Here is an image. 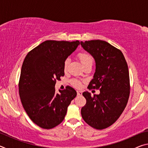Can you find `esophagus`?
Listing matches in <instances>:
<instances>
[{
  "label": "esophagus",
  "mask_w": 148,
  "mask_h": 148,
  "mask_svg": "<svg viewBox=\"0 0 148 148\" xmlns=\"http://www.w3.org/2000/svg\"><path fill=\"white\" fill-rule=\"evenodd\" d=\"M77 95H82V91H77Z\"/></svg>",
  "instance_id": "1"
}]
</instances>
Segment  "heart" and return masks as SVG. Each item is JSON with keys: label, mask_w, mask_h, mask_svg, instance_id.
I'll return each mask as SVG.
<instances>
[{"label": "heart", "mask_w": 148, "mask_h": 148, "mask_svg": "<svg viewBox=\"0 0 148 148\" xmlns=\"http://www.w3.org/2000/svg\"><path fill=\"white\" fill-rule=\"evenodd\" d=\"M78 58L79 59L80 62L82 64V66L84 67L87 66V65L89 64H92L94 62V59L91 55H90L88 53H86V52H82V53H79L78 54ZM70 62V59H66L64 62V64H63V67H64V70L66 71L67 69V67H68L69 64ZM72 84L74 86L76 87H79L81 86V82H79L78 80L77 79H72Z\"/></svg>", "instance_id": "1"}]
</instances>
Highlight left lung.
<instances>
[{
	"mask_svg": "<svg viewBox=\"0 0 148 148\" xmlns=\"http://www.w3.org/2000/svg\"><path fill=\"white\" fill-rule=\"evenodd\" d=\"M80 44L96 63L93 79L88 87L100 90L99 95L92 97L88 91L82 93L86 104L82 108V116L94 129H106L117 121L128 102V65L121 50L106 41L93 40Z\"/></svg>",
	"mask_w": 148,
	"mask_h": 148,
	"instance_id": "obj_1",
	"label": "left lung"
}]
</instances>
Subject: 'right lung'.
I'll list each match as a JSON object with an SVG mask.
<instances>
[{
    "label": "right lung",
    "mask_w": 148,
    "mask_h": 148,
    "mask_svg": "<svg viewBox=\"0 0 148 148\" xmlns=\"http://www.w3.org/2000/svg\"><path fill=\"white\" fill-rule=\"evenodd\" d=\"M78 45V40H46L24 59L19 82L20 99L30 119L41 128L50 129L61 123L76 97L72 87L66 86L57 93L55 86L64 75L65 59Z\"/></svg>",
    "instance_id": "1"
}]
</instances>
